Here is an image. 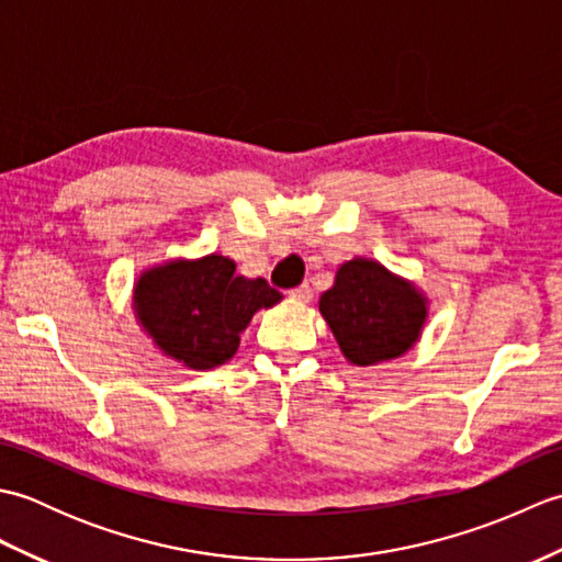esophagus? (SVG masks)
Listing matches in <instances>:
<instances>
[{"instance_id":"obj_1","label":"esophagus","mask_w":562,"mask_h":562,"mask_svg":"<svg viewBox=\"0 0 562 562\" xmlns=\"http://www.w3.org/2000/svg\"><path fill=\"white\" fill-rule=\"evenodd\" d=\"M292 300H296V302H302V304H306V302H312V296H314V292H312V288H308V284L304 282V284H300V288H294L292 292Z\"/></svg>"}]
</instances>
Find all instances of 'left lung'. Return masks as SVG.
<instances>
[{
	"label": "left lung",
	"mask_w": 562,
	"mask_h": 562,
	"mask_svg": "<svg viewBox=\"0 0 562 562\" xmlns=\"http://www.w3.org/2000/svg\"><path fill=\"white\" fill-rule=\"evenodd\" d=\"M318 312L345 360L374 367L398 360L420 340L429 300L413 280L357 256L338 268L333 288L321 294Z\"/></svg>",
	"instance_id": "left-lung-1"
}]
</instances>
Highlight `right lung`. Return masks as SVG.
Here are the masks:
<instances>
[{
    "instance_id": "right-lung-1",
    "label": "right lung",
    "mask_w": 562,
    "mask_h": 562,
    "mask_svg": "<svg viewBox=\"0 0 562 562\" xmlns=\"http://www.w3.org/2000/svg\"><path fill=\"white\" fill-rule=\"evenodd\" d=\"M278 302V290L236 274V262L220 254L157 262L133 288L137 326L164 357L195 372L229 362L254 314Z\"/></svg>"
}]
</instances>
